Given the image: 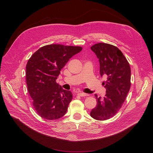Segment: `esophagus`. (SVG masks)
Instances as JSON below:
<instances>
[{
    "label": "esophagus",
    "mask_w": 153,
    "mask_h": 153,
    "mask_svg": "<svg viewBox=\"0 0 153 153\" xmlns=\"http://www.w3.org/2000/svg\"><path fill=\"white\" fill-rule=\"evenodd\" d=\"M78 95H79V96H82V97L88 96V94H86V93H82V92L79 93H78Z\"/></svg>",
    "instance_id": "34e87169"
}]
</instances>
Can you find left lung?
<instances>
[{
    "label": "left lung",
    "instance_id": "8db88e82",
    "mask_svg": "<svg viewBox=\"0 0 153 153\" xmlns=\"http://www.w3.org/2000/svg\"><path fill=\"white\" fill-rule=\"evenodd\" d=\"M100 63V74L106 77L103 82L106 88L103 98L95 94L97 105L90 113L98 120H105L113 117L120 110L131 86V68L129 63L116 47L99 43L91 47Z\"/></svg>",
    "mask_w": 153,
    "mask_h": 153
}]
</instances>
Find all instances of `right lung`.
Returning <instances> with one entry per match:
<instances>
[{
	"label": "right lung",
	"mask_w": 153,
	"mask_h": 153,
	"mask_svg": "<svg viewBox=\"0 0 153 153\" xmlns=\"http://www.w3.org/2000/svg\"><path fill=\"white\" fill-rule=\"evenodd\" d=\"M82 50L80 47L48 45L39 48L28 60L26 67L28 90L35 110L42 118L56 120L67 113L73 94L56 80L70 59Z\"/></svg>",
	"instance_id": "1"
}]
</instances>
